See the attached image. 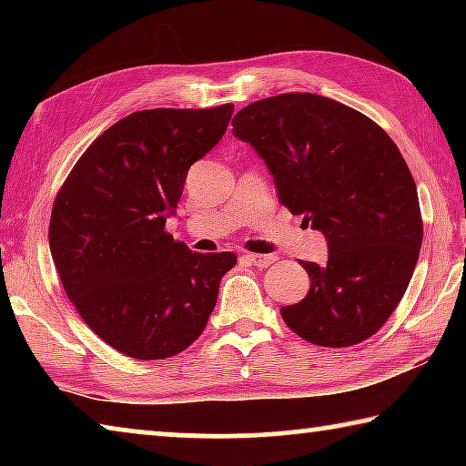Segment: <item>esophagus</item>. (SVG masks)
Here are the masks:
<instances>
[{
  "label": "esophagus",
  "mask_w": 466,
  "mask_h": 466,
  "mask_svg": "<svg viewBox=\"0 0 466 466\" xmlns=\"http://www.w3.org/2000/svg\"><path fill=\"white\" fill-rule=\"evenodd\" d=\"M244 258L257 267H269L271 263H275L273 255H255V252H252V255H244Z\"/></svg>",
  "instance_id": "34e87169"
}]
</instances>
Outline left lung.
<instances>
[{"label": "left lung", "mask_w": 466, "mask_h": 466, "mask_svg": "<svg viewBox=\"0 0 466 466\" xmlns=\"http://www.w3.org/2000/svg\"><path fill=\"white\" fill-rule=\"evenodd\" d=\"M232 127L265 160L281 205L327 238L325 265L299 261L310 289L281 319L314 345L366 341L399 306L421 248L405 157L360 110L310 92L252 102Z\"/></svg>", "instance_id": "8db88e82"}]
</instances>
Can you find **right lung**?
I'll return each instance as SVG.
<instances>
[{
  "label": "right lung",
  "mask_w": 466,
  "mask_h": 466,
  "mask_svg": "<svg viewBox=\"0 0 466 466\" xmlns=\"http://www.w3.org/2000/svg\"><path fill=\"white\" fill-rule=\"evenodd\" d=\"M232 105L137 110L92 141L55 197L49 247L86 325L136 360H164L203 333L234 252H193L167 232L191 164Z\"/></svg>",
  "instance_id": "1"
}]
</instances>
